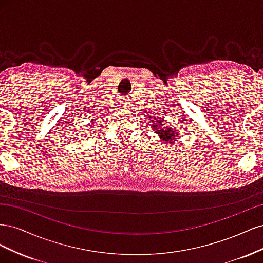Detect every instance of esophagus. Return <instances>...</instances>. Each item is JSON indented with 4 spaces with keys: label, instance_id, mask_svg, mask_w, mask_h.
Masks as SVG:
<instances>
[{
    "label": "esophagus",
    "instance_id": "34e87169",
    "mask_svg": "<svg viewBox=\"0 0 263 263\" xmlns=\"http://www.w3.org/2000/svg\"><path fill=\"white\" fill-rule=\"evenodd\" d=\"M124 104H125V105H126V103H124Z\"/></svg>",
    "mask_w": 263,
    "mask_h": 263
}]
</instances>
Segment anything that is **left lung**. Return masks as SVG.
<instances>
[{"label": "left lung", "instance_id": "left-lung-1", "mask_svg": "<svg viewBox=\"0 0 263 263\" xmlns=\"http://www.w3.org/2000/svg\"><path fill=\"white\" fill-rule=\"evenodd\" d=\"M154 119L155 124L153 125V128L155 130V133L158 134V136L160 137L161 140L166 141V142H172L176 139V137L179 135L178 130H176L174 128H171V127H162L163 124L161 123V118Z\"/></svg>", "mask_w": 263, "mask_h": 263}]
</instances>
